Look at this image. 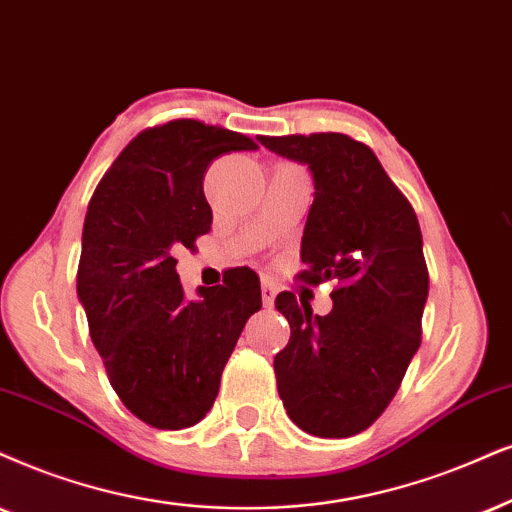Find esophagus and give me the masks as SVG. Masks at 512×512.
Segmentation results:
<instances>
[{
  "label": "esophagus",
  "mask_w": 512,
  "mask_h": 512,
  "mask_svg": "<svg viewBox=\"0 0 512 512\" xmlns=\"http://www.w3.org/2000/svg\"><path fill=\"white\" fill-rule=\"evenodd\" d=\"M274 297H276V288L271 286L269 281L262 283V302L264 307H274Z\"/></svg>",
  "instance_id": "1"
}]
</instances>
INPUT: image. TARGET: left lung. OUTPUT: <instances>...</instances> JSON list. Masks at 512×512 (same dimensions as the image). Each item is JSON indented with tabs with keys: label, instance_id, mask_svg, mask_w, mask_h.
Masks as SVG:
<instances>
[{
	"label": "left lung",
	"instance_id": "obj_1",
	"mask_svg": "<svg viewBox=\"0 0 512 512\" xmlns=\"http://www.w3.org/2000/svg\"><path fill=\"white\" fill-rule=\"evenodd\" d=\"M260 144L309 167L314 203L300 278L338 283L326 316L288 290L276 297L290 323L288 345L274 357L278 394L309 435L352 437L387 409L418 352L430 288L418 217L371 148L347 134Z\"/></svg>",
	"mask_w": 512,
	"mask_h": 512
}]
</instances>
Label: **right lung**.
I'll list each match as a JSON object with an SVG mask.
<instances>
[{"instance_id":"obj_1","label":"right lung","mask_w":512,"mask_h":512,"mask_svg":"<svg viewBox=\"0 0 512 512\" xmlns=\"http://www.w3.org/2000/svg\"><path fill=\"white\" fill-rule=\"evenodd\" d=\"M255 148L231 129L172 120L129 141L89 200L77 297L113 390L153 428L205 418L245 321L262 307L248 267L186 300L174 257L210 231L208 165Z\"/></svg>"}]
</instances>
